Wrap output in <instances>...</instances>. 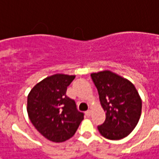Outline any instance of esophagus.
Returning a JSON list of instances; mask_svg holds the SVG:
<instances>
[{"instance_id": "34e87169", "label": "esophagus", "mask_w": 159, "mask_h": 159, "mask_svg": "<svg viewBox=\"0 0 159 159\" xmlns=\"http://www.w3.org/2000/svg\"><path fill=\"white\" fill-rule=\"evenodd\" d=\"M86 115H87V116H90V115H91V110L86 111Z\"/></svg>"}]
</instances>
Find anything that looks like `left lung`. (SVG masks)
Here are the masks:
<instances>
[{
  "mask_svg": "<svg viewBox=\"0 0 159 159\" xmlns=\"http://www.w3.org/2000/svg\"><path fill=\"white\" fill-rule=\"evenodd\" d=\"M106 120L97 126L100 134L111 140L126 137L137 126L142 101L134 85L110 70L92 73Z\"/></svg>",
  "mask_w": 159,
  "mask_h": 159,
  "instance_id": "8db88e82",
  "label": "left lung"
}]
</instances>
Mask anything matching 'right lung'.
I'll list each match as a JSON object with an SVG mask.
<instances>
[{"instance_id": "obj_1", "label": "right lung", "mask_w": 159, "mask_h": 159, "mask_svg": "<svg viewBox=\"0 0 159 159\" xmlns=\"http://www.w3.org/2000/svg\"><path fill=\"white\" fill-rule=\"evenodd\" d=\"M76 76L55 74L37 83L27 96V113L34 127L47 139L60 143L75 134L83 113L66 95Z\"/></svg>"}]
</instances>
